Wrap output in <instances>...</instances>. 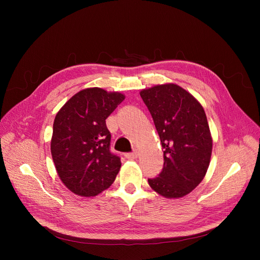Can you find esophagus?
<instances>
[{
  "instance_id": "esophagus-1",
  "label": "esophagus",
  "mask_w": 260,
  "mask_h": 260,
  "mask_svg": "<svg viewBox=\"0 0 260 260\" xmlns=\"http://www.w3.org/2000/svg\"><path fill=\"white\" fill-rule=\"evenodd\" d=\"M138 156H139V152L138 151L125 154V157H127L128 159H136V158H138Z\"/></svg>"
}]
</instances>
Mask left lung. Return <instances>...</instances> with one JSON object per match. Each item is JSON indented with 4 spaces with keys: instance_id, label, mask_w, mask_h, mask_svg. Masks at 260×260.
Returning a JSON list of instances; mask_svg holds the SVG:
<instances>
[{
    "instance_id": "1",
    "label": "left lung",
    "mask_w": 260,
    "mask_h": 260,
    "mask_svg": "<svg viewBox=\"0 0 260 260\" xmlns=\"http://www.w3.org/2000/svg\"><path fill=\"white\" fill-rule=\"evenodd\" d=\"M155 123L164 149V168L148 179L156 193L180 199L191 193L209 167L212 139L200 102L175 83L157 84L140 92Z\"/></svg>"
}]
</instances>
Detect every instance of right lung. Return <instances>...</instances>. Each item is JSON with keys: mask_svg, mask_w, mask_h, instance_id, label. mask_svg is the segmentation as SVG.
<instances>
[{"mask_svg": "<svg viewBox=\"0 0 260 260\" xmlns=\"http://www.w3.org/2000/svg\"><path fill=\"white\" fill-rule=\"evenodd\" d=\"M124 98L120 92L88 88L56 114L51 154L59 179L73 193L92 198L115 181L121 161L109 151L111 132L105 120Z\"/></svg>", "mask_w": 260, "mask_h": 260, "instance_id": "right-lung-1", "label": "right lung"}]
</instances>
